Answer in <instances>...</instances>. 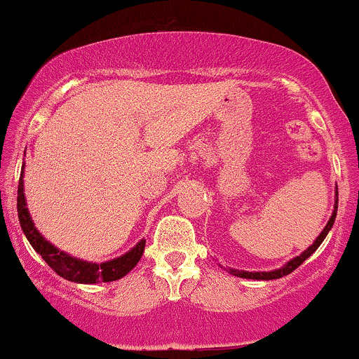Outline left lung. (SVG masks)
I'll return each mask as SVG.
<instances>
[{"label":"left lung","instance_id":"left-lung-1","mask_svg":"<svg viewBox=\"0 0 359 359\" xmlns=\"http://www.w3.org/2000/svg\"><path fill=\"white\" fill-rule=\"evenodd\" d=\"M336 213H338V184H336L334 210H332V215H331L330 222L326 223V226H324L321 233H319V237L314 240L313 245L307 247L301 255L294 257V259H290L289 262L282 265V267L273 269V271H269V272H248V271H238V269H230V267L225 269V271L229 272V273H231V276H235V277H242V279H252V280H272V279H280V277H284V276H289L290 272L296 271L299 265L304 262V260L309 259V257L313 255L316 250H318L319 245H321V243L324 242V238H326V235L330 233V230L332 229V225H334Z\"/></svg>","mask_w":359,"mask_h":359}]
</instances>
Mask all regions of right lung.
Returning <instances> with one entry per match:
<instances>
[{"instance_id":"right-lung-1","label":"right lung","mask_w":359,"mask_h":359,"mask_svg":"<svg viewBox=\"0 0 359 359\" xmlns=\"http://www.w3.org/2000/svg\"><path fill=\"white\" fill-rule=\"evenodd\" d=\"M23 172L25 163L21 166V176L18 183V200H16V208H18V218L21 230H23L25 237L28 238L29 245L35 248L36 254L41 255L50 267L53 269L58 276L63 279L77 282V284H97V282H112L124 277L136 267L139 260H141L142 252H144L146 240H139V242L126 252L124 255L117 257V259L107 260V262H87V260L77 259V257L67 254L50 243L40 231L36 230L35 223L32 220V215L28 212L27 198H25V184H23Z\"/></svg>"}]
</instances>
